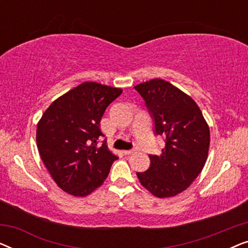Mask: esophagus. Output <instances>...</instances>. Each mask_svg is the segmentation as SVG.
Returning <instances> with one entry per match:
<instances>
[{"label": "esophagus", "mask_w": 248, "mask_h": 248, "mask_svg": "<svg viewBox=\"0 0 248 248\" xmlns=\"http://www.w3.org/2000/svg\"><path fill=\"white\" fill-rule=\"evenodd\" d=\"M123 154L124 155H132V154H134V150H124Z\"/></svg>", "instance_id": "34e87169"}]
</instances>
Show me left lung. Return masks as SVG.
<instances>
[{
    "label": "left lung",
    "instance_id": "1",
    "mask_svg": "<svg viewBox=\"0 0 248 248\" xmlns=\"http://www.w3.org/2000/svg\"><path fill=\"white\" fill-rule=\"evenodd\" d=\"M134 88L152 114L155 133L166 137L161 154L149 155L150 167L137 176L152 195L176 196L187 189L204 167L209 125L194 99L168 81L152 79Z\"/></svg>",
    "mask_w": 248,
    "mask_h": 248
}]
</instances>
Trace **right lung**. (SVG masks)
Listing matches in <instances>:
<instances>
[{"label":"right lung","instance_id":"add662e5","mask_svg":"<svg viewBox=\"0 0 248 248\" xmlns=\"http://www.w3.org/2000/svg\"><path fill=\"white\" fill-rule=\"evenodd\" d=\"M121 88L82 82L57 98L37 123L36 141L40 158L54 182L73 196H87L103 185L118 158L104 137L101 117Z\"/></svg>","mask_w":248,"mask_h":248}]
</instances>
